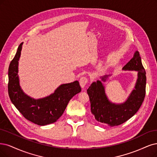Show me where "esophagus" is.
Returning <instances> with one entry per match:
<instances>
[{"label":"esophagus","mask_w":157,"mask_h":157,"mask_svg":"<svg viewBox=\"0 0 157 157\" xmlns=\"http://www.w3.org/2000/svg\"><path fill=\"white\" fill-rule=\"evenodd\" d=\"M88 81V78L86 77H81L79 80V82H80V85L81 86V88H84L85 87V86L87 84Z\"/></svg>","instance_id":"obj_1"}]
</instances>
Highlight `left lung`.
<instances>
[{
  "label": "left lung",
  "mask_w": 157,
  "mask_h": 157,
  "mask_svg": "<svg viewBox=\"0 0 157 157\" xmlns=\"http://www.w3.org/2000/svg\"><path fill=\"white\" fill-rule=\"evenodd\" d=\"M124 71L138 72L134 88L127 100L121 103L111 102L106 94L105 82L111 75L101 77V80L92 82L87 90L91 104V112L95 119L110 127L125 123L136 113L141 106L145 95L146 76L138 51L122 69Z\"/></svg>",
  "instance_id": "1"
}]
</instances>
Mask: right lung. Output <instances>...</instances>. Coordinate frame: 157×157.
<instances>
[{"label": "right lung", "instance_id": "add662e5", "mask_svg": "<svg viewBox=\"0 0 157 157\" xmlns=\"http://www.w3.org/2000/svg\"><path fill=\"white\" fill-rule=\"evenodd\" d=\"M23 43L19 45L17 52L8 69V94L11 101L22 115L30 121L40 126L56 122L63 114L69 101L81 91L78 81L63 84L54 93L40 99H34L21 89L18 75L19 60Z\"/></svg>", "mask_w": 157, "mask_h": 157}]
</instances>
